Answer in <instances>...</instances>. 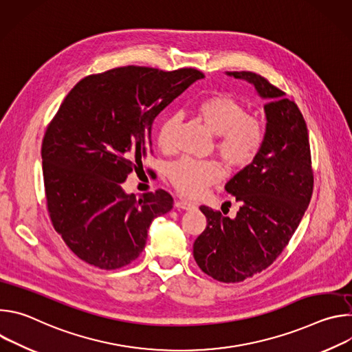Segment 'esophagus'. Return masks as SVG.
<instances>
[{"label": "esophagus", "mask_w": 352, "mask_h": 352, "mask_svg": "<svg viewBox=\"0 0 352 352\" xmlns=\"http://www.w3.org/2000/svg\"><path fill=\"white\" fill-rule=\"evenodd\" d=\"M175 208L184 209V210H190V209L195 208V205L192 202H188V200H177Z\"/></svg>", "instance_id": "esophagus-1"}]
</instances>
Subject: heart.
Returning <instances> with one entry per match:
<instances>
[{
  "mask_svg": "<svg viewBox=\"0 0 352 352\" xmlns=\"http://www.w3.org/2000/svg\"><path fill=\"white\" fill-rule=\"evenodd\" d=\"M193 111L212 132L217 133V148L224 162L234 168L252 164L265 143V126L252 116L234 96L213 93L200 98ZM179 118L167 116L157 132V144L163 152H173ZM173 186L188 197L202 193L208 186L216 184L223 170L214 160H196L182 157L170 164L167 171Z\"/></svg>",
  "mask_w": 352,
  "mask_h": 352,
  "instance_id": "1",
  "label": "heart"
}]
</instances>
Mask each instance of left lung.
Returning a JSON list of instances; mask_svg holds the SVG:
<instances>
[{"mask_svg": "<svg viewBox=\"0 0 352 352\" xmlns=\"http://www.w3.org/2000/svg\"><path fill=\"white\" fill-rule=\"evenodd\" d=\"M227 75L252 83L266 100L265 143L254 163L226 184L241 205L234 219L200 206L208 226L193 243V258L214 280L239 283L280 256L311 202L314 173L308 128L298 106L255 72Z\"/></svg>", "mask_w": 352, "mask_h": 352, "instance_id": "left-lung-1", "label": "left lung"}]
</instances>
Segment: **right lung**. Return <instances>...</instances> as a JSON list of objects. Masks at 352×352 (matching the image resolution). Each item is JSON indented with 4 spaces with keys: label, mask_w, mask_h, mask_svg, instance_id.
<instances>
[{
    "label": "right lung",
    "mask_w": 352,
    "mask_h": 352,
    "mask_svg": "<svg viewBox=\"0 0 352 352\" xmlns=\"http://www.w3.org/2000/svg\"><path fill=\"white\" fill-rule=\"evenodd\" d=\"M204 76L128 65L83 78L64 98L41 144L44 189L56 231L83 262L129 265L152 221L173 209L164 189L136 199L122 184L153 153L155 118Z\"/></svg>",
    "instance_id": "add662e5"
}]
</instances>
